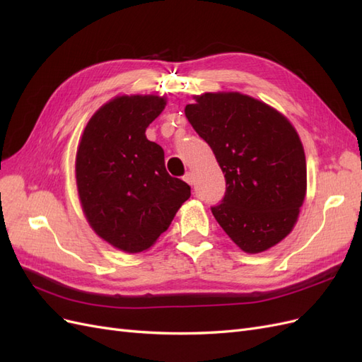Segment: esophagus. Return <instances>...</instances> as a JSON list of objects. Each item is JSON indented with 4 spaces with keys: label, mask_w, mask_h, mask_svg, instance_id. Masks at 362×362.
I'll use <instances>...</instances> for the list:
<instances>
[{
    "label": "esophagus",
    "mask_w": 362,
    "mask_h": 362,
    "mask_svg": "<svg viewBox=\"0 0 362 362\" xmlns=\"http://www.w3.org/2000/svg\"><path fill=\"white\" fill-rule=\"evenodd\" d=\"M184 181L185 182H189L190 185H193V182H194V178H193V173L192 172H187L184 175Z\"/></svg>",
    "instance_id": "1"
}]
</instances>
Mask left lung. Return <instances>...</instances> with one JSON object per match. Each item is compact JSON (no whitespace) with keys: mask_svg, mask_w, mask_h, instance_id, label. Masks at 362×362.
<instances>
[{"mask_svg":"<svg viewBox=\"0 0 362 362\" xmlns=\"http://www.w3.org/2000/svg\"><path fill=\"white\" fill-rule=\"evenodd\" d=\"M184 112L225 173V196L211 206L218 225L249 254L279 243L298 221L306 192L305 152L293 125L237 92L205 93Z\"/></svg>","mask_w":362,"mask_h":362,"instance_id":"obj_1","label":"left lung"}]
</instances>
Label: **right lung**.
Segmentation results:
<instances>
[{"label":"right lung","mask_w":362,"mask_h":362,"mask_svg":"<svg viewBox=\"0 0 362 362\" xmlns=\"http://www.w3.org/2000/svg\"><path fill=\"white\" fill-rule=\"evenodd\" d=\"M166 101L119 96L87 124L75 172L84 214L95 233L136 254L149 249L190 198V185L164 166V151L145 131Z\"/></svg>","instance_id":"1"}]
</instances>
